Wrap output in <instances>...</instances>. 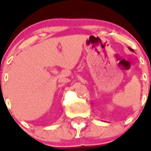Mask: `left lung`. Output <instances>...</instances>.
<instances>
[{
	"instance_id": "left-lung-1",
	"label": "left lung",
	"mask_w": 151,
	"mask_h": 151,
	"mask_svg": "<svg viewBox=\"0 0 151 151\" xmlns=\"http://www.w3.org/2000/svg\"><path fill=\"white\" fill-rule=\"evenodd\" d=\"M129 50H131V51H132V52H134V50H133V49H131V47H129Z\"/></svg>"
}]
</instances>
